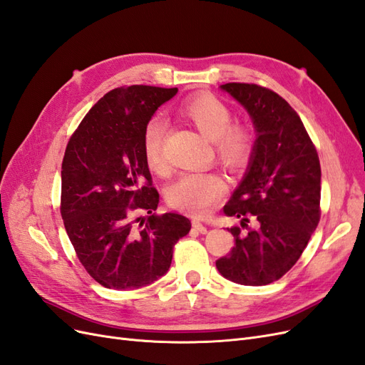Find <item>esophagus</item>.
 Wrapping results in <instances>:
<instances>
[{
    "instance_id": "1",
    "label": "esophagus",
    "mask_w": 365,
    "mask_h": 365,
    "mask_svg": "<svg viewBox=\"0 0 365 365\" xmlns=\"http://www.w3.org/2000/svg\"><path fill=\"white\" fill-rule=\"evenodd\" d=\"M192 225H193V228H195V230L200 231L201 235H205V233H207V227L201 222L200 219H193V220H192Z\"/></svg>"
}]
</instances>
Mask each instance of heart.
I'll use <instances>...</instances> for the list:
<instances>
[{"mask_svg": "<svg viewBox=\"0 0 365 365\" xmlns=\"http://www.w3.org/2000/svg\"><path fill=\"white\" fill-rule=\"evenodd\" d=\"M182 117L190 120L212 140L216 158L230 170H242L250 163L256 138L251 128L233 120L230 106L213 94H197L181 105ZM168 125L163 118L149 120L143 130V153L153 172H164V141ZM227 192L222 176L213 170L184 172L168 190V202L195 216L205 215Z\"/></svg>", "mask_w": 365, "mask_h": 365, "instance_id": "obj_1", "label": "heart"}]
</instances>
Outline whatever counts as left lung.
<instances>
[{"mask_svg":"<svg viewBox=\"0 0 365 365\" xmlns=\"http://www.w3.org/2000/svg\"><path fill=\"white\" fill-rule=\"evenodd\" d=\"M220 88L247 109L257 140L245 178L224 207L240 219V227L228 228L235 247L216 267L235 283L269 284L300 259L319 222V158L300 115L277 93L256 83ZM251 217L256 229L247 227Z\"/></svg>","mask_w":365,"mask_h":365,"instance_id":"left-lung-1","label":"left lung"}]
</instances>
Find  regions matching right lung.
<instances>
[{
    "label": "right lung",
    "mask_w": 365,
    "mask_h": 365,
    "mask_svg": "<svg viewBox=\"0 0 365 365\" xmlns=\"http://www.w3.org/2000/svg\"><path fill=\"white\" fill-rule=\"evenodd\" d=\"M178 88L120 86L73 132L62 161L61 215L77 259L108 289L150 284L169 271L190 231L178 213L157 215L160 195L143 153V130ZM146 211L145 218L136 213Z\"/></svg>",
    "instance_id": "obj_1"
}]
</instances>
